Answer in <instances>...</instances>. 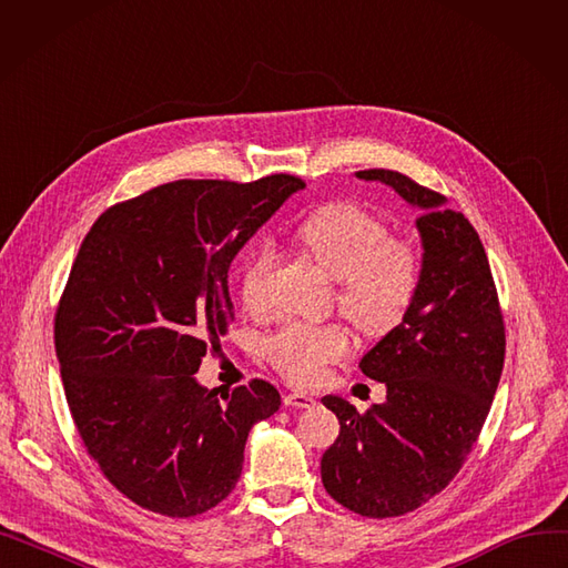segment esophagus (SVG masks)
I'll return each instance as SVG.
<instances>
[{"label": "esophagus", "instance_id": "34e87169", "mask_svg": "<svg viewBox=\"0 0 568 568\" xmlns=\"http://www.w3.org/2000/svg\"><path fill=\"white\" fill-rule=\"evenodd\" d=\"M283 403H285L287 407H300V409H306V407H313V405H315V398H313V396H308V394L294 392V394H287V396L283 398Z\"/></svg>", "mask_w": 568, "mask_h": 568}]
</instances>
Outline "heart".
<instances>
[{
	"label": "heart",
	"mask_w": 568,
	"mask_h": 568,
	"mask_svg": "<svg viewBox=\"0 0 568 568\" xmlns=\"http://www.w3.org/2000/svg\"><path fill=\"white\" fill-rule=\"evenodd\" d=\"M304 251L338 281L341 311L368 334L396 329L419 290V257L364 206L332 202L320 206L296 227ZM276 246L260 242L244 262L239 294L248 311L268 306V278ZM266 359L294 384H315L326 368L349 352L347 334L336 324L285 322L264 343Z\"/></svg>",
	"instance_id": "obj_1"
}]
</instances>
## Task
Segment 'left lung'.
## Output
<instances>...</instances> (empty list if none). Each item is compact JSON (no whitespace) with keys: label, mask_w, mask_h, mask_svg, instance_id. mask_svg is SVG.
Listing matches in <instances>:
<instances>
[{"label":"left lung","mask_w":568,"mask_h":568,"mask_svg":"<svg viewBox=\"0 0 568 568\" xmlns=\"http://www.w3.org/2000/svg\"><path fill=\"white\" fill-rule=\"evenodd\" d=\"M392 186L422 216L419 290L405 320L359 368L386 400L364 414L324 396L341 424L322 456V484L345 509L394 518L442 493L479 437L504 366V317L479 234L444 195L394 170L356 172Z\"/></svg>","instance_id":"left-lung-1"}]
</instances>
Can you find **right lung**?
Instances as JSON below:
<instances>
[{"mask_svg": "<svg viewBox=\"0 0 568 568\" xmlns=\"http://www.w3.org/2000/svg\"><path fill=\"white\" fill-rule=\"evenodd\" d=\"M304 186L292 174L179 179L105 209L87 232L54 349L87 454L142 509H214L242 476L251 428L281 407L264 379L219 396L195 373L234 320V255Z\"/></svg>", "mask_w": 568, "mask_h": 568, "instance_id": "add662e5", "label": "right lung"}]
</instances>
